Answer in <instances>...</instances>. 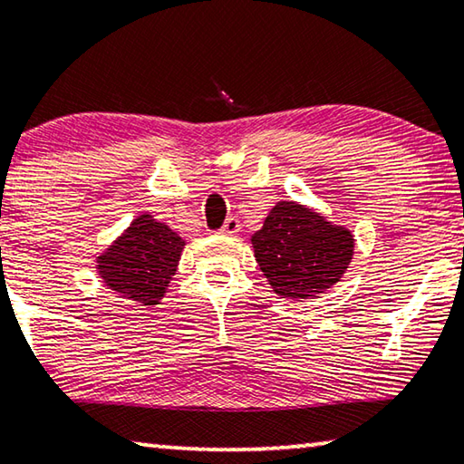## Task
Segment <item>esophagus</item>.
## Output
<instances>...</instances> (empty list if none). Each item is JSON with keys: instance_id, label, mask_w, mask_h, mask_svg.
I'll return each mask as SVG.
<instances>
[{"instance_id": "esophagus-1", "label": "esophagus", "mask_w": 464, "mask_h": 464, "mask_svg": "<svg viewBox=\"0 0 464 464\" xmlns=\"http://www.w3.org/2000/svg\"><path fill=\"white\" fill-rule=\"evenodd\" d=\"M239 229H241L239 220L235 217H229L225 220V225H223V229H220V233H223V235H237Z\"/></svg>"}]
</instances>
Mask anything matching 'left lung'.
Instances as JSON below:
<instances>
[{"mask_svg": "<svg viewBox=\"0 0 464 464\" xmlns=\"http://www.w3.org/2000/svg\"><path fill=\"white\" fill-rule=\"evenodd\" d=\"M252 247L264 276L281 299H314L341 281L355 254L347 227L334 225L314 208L276 202Z\"/></svg>", "mask_w": 464, "mask_h": 464, "instance_id": "8db88e82", "label": "left lung"}]
</instances>
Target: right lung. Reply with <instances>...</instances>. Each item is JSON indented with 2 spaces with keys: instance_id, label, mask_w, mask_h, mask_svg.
<instances>
[{
  "instance_id": "1",
  "label": "right lung",
  "mask_w": 464,
  "mask_h": 464,
  "mask_svg": "<svg viewBox=\"0 0 464 464\" xmlns=\"http://www.w3.org/2000/svg\"><path fill=\"white\" fill-rule=\"evenodd\" d=\"M186 239L149 212L136 217L105 252L97 272L107 289L136 305L154 307L178 272Z\"/></svg>"
}]
</instances>
